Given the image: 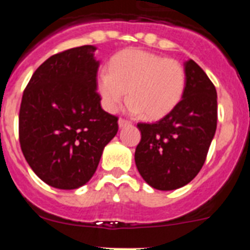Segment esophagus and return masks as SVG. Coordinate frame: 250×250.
Returning a JSON list of instances; mask_svg holds the SVG:
<instances>
[{"label":"esophagus","instance_id":"obj_1","mask_svg":"<svg viewBox=\"0 0 250 250\" xmlns=\"http://www.w3.org/2000/svg\"><path fill=\"white\" fill-rule=\"evenodd\" d=\"M118 124H119V127H124V126H127V125H130V121H127V120H124V119H119V121H118Z\"/></svg>","mask_w":250,"mask_h":250}]
</instances>
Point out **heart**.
I'll return each mask as SVG.
<instances>
[{
	"label": "heart",
	"mask_w": 250,
	"mask_h": 250,
	"mask_svg": "<svg viewBox=\"0 0 250 250\" xmlns=\"http://www.w3.org/2000/svg\"><path fill=\"white\" fill-rule=\"evenodd\" d=\"M187 74L180 62L150 51L129 48L115 55L109 71L96 75L95 86L109 112L118 111L129 91L130 111L159 120L176 107L184 94Z\"/></svg>",
	"instance_id": "b5f03b06"
}]
</instances>
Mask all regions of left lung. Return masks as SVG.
Wrapping results in <instances>:
<instances>
[{
  "label": "left lung",
  "mask_w": 250,
  "mask_h": 250,
  "mask_svg": "<svg viewBox=\"0 0 250 250\" xmlns=\"http://www.w3.org/2000/svg\"><path fill=\"white\" fill-rule=\"evenodd\" d=\"M187 85L175 109L155 124H138L135 164L158 190H175L200 171L216 130V90L195 61L184 63Z\"/></svg>",
  "instance_id": "obj_1"
}]
</instances>
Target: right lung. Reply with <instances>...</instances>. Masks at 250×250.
Masks as SVG:
<instances>
[{"mask_svg":"<svg viewBox=\"0 0 250 250\" xmlns=\"http://www.w3.org/2000/svg\"><path fill=\"white\" fill-rule=\"evenodd\" d=\"M92 45L48 57L31 77L21 101L20 144L42 182L72 190L95 174L118 118L101 109L95 80L100 61Z\"/></svg>","mask_w":250,"mask_h":250,"instance_id":"add662e5","label":"right lung"}]
</instances>
